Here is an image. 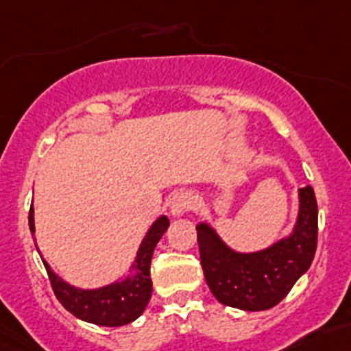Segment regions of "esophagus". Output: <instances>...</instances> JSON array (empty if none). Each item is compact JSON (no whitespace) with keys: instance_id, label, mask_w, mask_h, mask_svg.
Wrapping results in <instances>:
<instances>
[{"instance_id":"34e87169","label":"esophagus","mask_w":351,"mask_h":351,"mask_svg":"<svg viewBox=\"0 0 351 351\" xmlns=\"http://www.w3.org/2000/svg\"><path fill=\"white\" fill-rule=\"evenodd\" d=\"M195 206V196L190 191H182V193H176L173 196L171 205H169V211H171L173 217H182L186 215L188 211L193 210Z\"/></svg>"}]
</instances>
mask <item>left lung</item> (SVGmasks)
Wrapping results in <instances>:
<instances>
[{"label":"left lung","mask_w":351,"mask_h":351,"mask_svg":"<svg viewBox=\"0 0 351 351\" xmlns=\"http://www.w3.org/2000/svg\"><path fill=\"white\" fill-rule=\"evenodd\" d=\"M198 230L199 260L211 293L226 306L261 311L278 305L313 261L318 241V206L311 186L300 190L295 232L258 253H237L210 226Z\"/></svg>","instance_id":"obj_1"}]
</instances>
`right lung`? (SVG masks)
<instances>
[{
  "label": "right lung",
  "instance_id": "1",
  "mask_svg": "<svg viewBox=\"0 0 351 351\" xmlns=\"http://www.w3.org/2000/svg\"><path fill=\"white\" fill-rule=\"evenodd\" d=\"M28 219L29 230L34 233L33 206L29 208ZM168 226L169 221L167 217L158 218L138 250V258L134 263L136 273L123 282L108 285L99 290H78V288L69 287L51 271L49 265L43 260L58 302L76 318L95 323V325L123 326L132 323L143 313L152 298L153 283L149 278V265H152L155 246Z\"/></svg>",
  "mask_w": 351,
  "mask_h": 351
}]
</instances>
